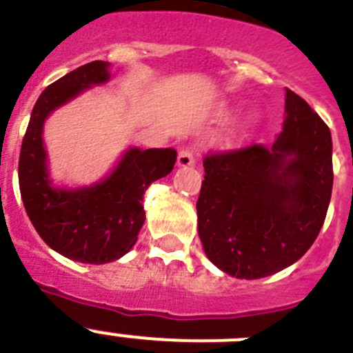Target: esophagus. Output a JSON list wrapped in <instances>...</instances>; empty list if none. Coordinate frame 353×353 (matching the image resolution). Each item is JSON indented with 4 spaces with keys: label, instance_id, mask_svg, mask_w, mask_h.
<instances>
[{
    "label": "esophagus",
    "instance_id": "esophagus-1",
    "mask_svg": "<svg viewBox=\"0 0 353 353\" xmlns=\"http://www.w3.org/2000/svg\"><path fill=\"white\" fill-rule=\"evenodd\" d=\"M179 166L180 168H189V166H194L196 164V157H194V152L190 150V148H182L179 154Z\"/></svg>",
    "mask_w": 353,
    "mask_h": 353
}]
</instances>
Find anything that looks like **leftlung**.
I'll use <instances>...</instances> for the list:
<instances>
[{
  "label": "left lung",
  "instance_id": "8db88e82",
  "mask_svg": "<svg viewBox=\"0 0 353 353\" xmlns=\"http://www.w3.org/2000/svg\"><path fill=\"white\" fill-rule=\"evenodd\" d=\"M198 203L206 257L224 273L255 280L285 270L316 240L332 192L327 124L285 92L283 131L271 147L210 152Z\"/></svg>",
  "mask_w": 353,
  "mask_h": 353
}]
</instances>
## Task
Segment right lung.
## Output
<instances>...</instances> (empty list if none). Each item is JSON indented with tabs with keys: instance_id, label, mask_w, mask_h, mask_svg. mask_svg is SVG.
Segmentation results:
<instances>
[{
	"instance_id": "right-lung-1",
	"label": "right lung",
	"mask_w": 353,
	"mask_h": 353,
	"mask_svg": "<svg viewBox=\"0 0 353 353\" xmlns=\"http://www.w3.org/2000/svg\"><path fill=\"white\" fill-rule=\"evenodd\" d=\"M108 66L105 61L87 63L41 92L19 157V187L31 224L48 247L85 264L112 263L131 250L145 222V190L176 161L174 148H129L103 182L73 190L52 187L41 140L45 119L87 87L105 83Z\"/></svg>"
}]
</instances>
